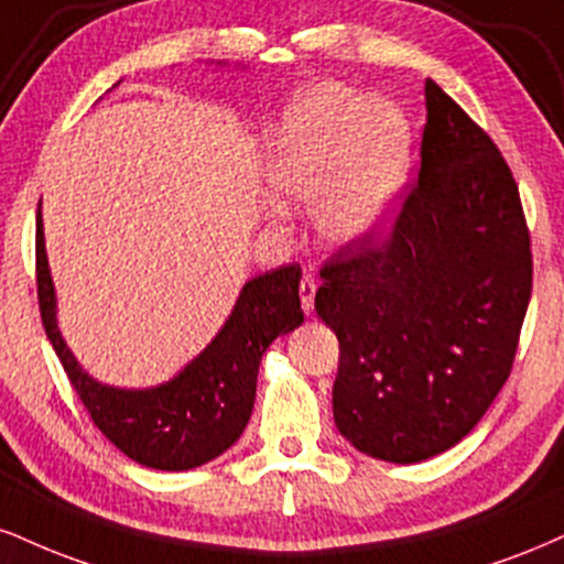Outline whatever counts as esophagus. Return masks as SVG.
Masks as SVG:
<instances>
[{"mask_svg": "<svg viewBox=\"0 0 564 564\" xmlns=\"http://www.w3.org/2000/svg\"><path fill=\"white\" fill-rule=\"evenodd\" d=\"M315 291H317V281L312 275H304L300 283V296H302V310L304 315H310L315 310Z\"/></svg>", "mask_w": 564, "mask_h": 564, "instance_id": "obj_1", "label": "esophagus"}]
</instances>
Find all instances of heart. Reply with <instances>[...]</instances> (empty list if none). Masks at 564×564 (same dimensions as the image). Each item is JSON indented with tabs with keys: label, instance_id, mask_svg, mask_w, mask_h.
Instances as JSON below:
<instances>
[{
	"label": "heart",
	"instance_id": "heart-1",
	"mask_svg": "<svg viewBox=\"0 0 564 564\" xmlns=\"http://www.w3.org/2000/svg\"><path fill=\"white\" fill-rule=\"evenodd\" d=\"M410 158V123L397 105L323 84L289 107L264 178L281 202L315 205L325 241L355 247L391 226Z\"/></svg>",
	"mask_w": 564,
	"mask_h": 564
}]
</instances>
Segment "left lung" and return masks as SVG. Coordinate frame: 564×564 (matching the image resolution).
Wrapping results in <instances>:
<instances>
[{
  "label": "left lung",
  "mask_w": 564,
  "mask_h": 564,
  "mask_svg": "<svg viewBox=\"0 0 564 564\" xmlns=\"http://www.w3.org/2000/svg\"><path fill=\"white\" fill-rule=\"evenodd\" d=\"M425 112L420 173L389 239L338 249L315 294L341 351L336 429L397 465L476 429L512 370L533 283L518 183L497 144L431 78Z\"/></svg>",
  "instance_id": "obj_1"
}]
</instances>
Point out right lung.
<instances>
[{
    "mask_svg": "<svg viewBox=\"0 0 564 564\" xmlns=\"http://www.w3.org/2000/svg\"><path fill=\"white\" fill-rule=\"evenodd\" d=\"M300 281V264L254 275L213 341L178 376L152 389H120L88 376L59 334L42 207L36 215V283L46 338L94 425L126 457L154 470H192L239 441L252 417L262 355L278 336L304 323Z\"/></svg>",
    "mask_w": 564,
    "mask_h": 564,
    "instance_id": "right-lung-1",
    "label": "right lung"
}]
</instances>
